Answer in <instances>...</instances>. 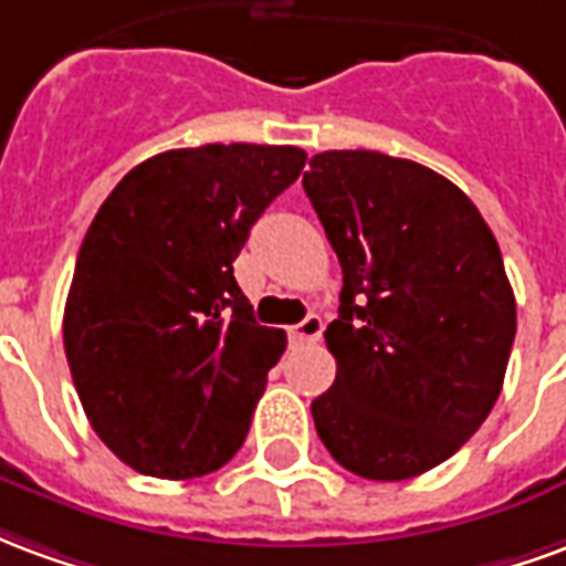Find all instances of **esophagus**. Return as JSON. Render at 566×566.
Listing matches in <instances>:
<instances>
[{
    "label": "esophagus",
    "instance_id": "obj_1",
    "mask_svg": "<svg viewBox=\"0 0 566 566\" xmlns=\"http://www.w3.org/2000/svg\"><path fill=\"white\" fill-rule=\"evenodd\" d=\"M321 333H324V321L318 315H306L300 324L291 327V339L294 343H315V339H321Z\"/></svg>",
    "mask_w": 566,
    "mask_h": 566
}]
</instances>
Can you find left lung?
Segmentation results:
<instances>
[{
	"label": "left lung",
	"mask_w": 566,
	"mask_h": 566,
	"mask_svg": "<svg viewBox=\"0 0 566 566\" xmlns=\"http://www.w3.org/2000/svg\"><path fill=\"white\" fill-rule=\"evenodd\" d=\"M303 187L343 266L324 333L336 381L312 400L315 430L364 479L427 473L503 388L515 296L497 239L461 187L379 150L315 154Z\"/></svg>",
	"instance_id": "obj_1"
}]
</instances>
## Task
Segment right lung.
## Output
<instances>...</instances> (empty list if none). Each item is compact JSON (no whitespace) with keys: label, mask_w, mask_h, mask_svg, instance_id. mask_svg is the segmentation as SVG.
<instances>
[{"label":"right lung","mask_w":566,"mask_h":566,"mask_svg":"<svg viewBox=\"0 0 566 566\" xmlns=\"http://www.w3.org/2000/svg\"><path fill=\"white\" fill-rule=\"evenodd\" d=\"M303 166L294 145L163 150L96 211L63 345L96 437L136 473L193 479L242 449L287 336L254 321L233 260Z\"/></svg>","instance_id":"right-lung-1"}]
</instances>
